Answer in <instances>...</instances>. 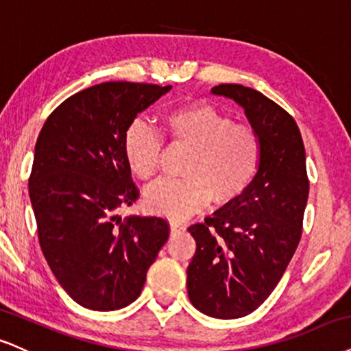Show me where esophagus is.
Wrapping results in <instances>:
<instances>
[{"label": "esophagus", "instance_id": "esophagus-1", "mask_svg": "<svg viewBox=\"0 0 351 351\" xmlns=\"http://www.w3.org/2000/svg\"><path fill=\"white\" fill-rule=\"evenodd\" d=\"M170 229H171V232H176V230L183 229V223H181L180 221H175V219H171V221H170Z\"/></svg>", "mask_w": 351, "mask_h": 351}]
</instances>
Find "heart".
I'll return each mask as SVG.
<instances>
[{
	"label": "heart",
	"mask_w": 351,
	"mask_h": 351,
	"mask_svg": "<svg viewBox=\"0 0 351 351\" xmlns=\"http://www.w3.org/2000/svg\"><path fill=\"white\" fill-rule=\"evenodd\" d=\"M163 134L171 145L189 147L183 178L158 180L143 193L147 209L168 217H186L213 197L226 202L239 196L258 171L261 143L255 129L237 124L209 104H189L163 116ZM162 137L135 121L122 138V154L137 178L150 180L158 170Z\"/></svg>",
	"instance_id": "obj_1"
}]
</instances>
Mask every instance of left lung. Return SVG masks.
Segmentation results:
<instances>
[{"label": "left lung", "mask_w": 351, "mask_h": 351, "mask_svg": "<svg viewBox=\"0 0 351 351\" xmlns=\"http://www.w3.org/2000/svg\"><path fill=\"white\" fill-rule=\"evenodd\" d=\"M210 93L245 109L261 160L242 194L188 227L196 240L188 296L202 314L239 319L267 301L301 240L309 196L306 150L293 116L260 91L219 84Z\"/></svg>", "instance_id": "8db88e82"}]
</instances>
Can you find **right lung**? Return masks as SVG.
Listing matches in <instances>:
<instances>
[{
	"label": "right lung",
	"mask_w": 351,
	"mask_h": 351,
	"mask_svg": "<svg viewBox=\"0 0 351 351\" xmlns=\"http://www.w3.org/2000/svg\"><path fill=\"white\" fill-rule=\"evenodd\" d=\"M170 88L95 84L55 108L37 137L29 196L42 253L86 309L134 302L170 235L167 219L117 214L141 196L122 154L125 130Z\"/></svg>",
	"instance_id": "obj_1"
}]
</instances>
